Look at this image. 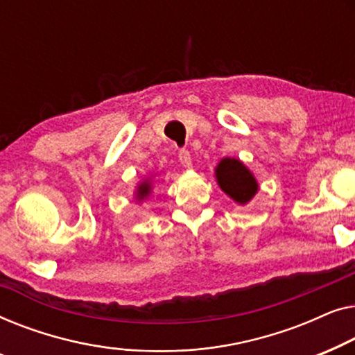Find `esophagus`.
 Listing matches in <instances>:
<instances>
[{
	"label": "esophagus",
	"mask_w": 355,
	"mask_h": 355,
	"mask_svg": "<svg viewBox=\"0 0 355 355\" xmlns=\"http://www.w3.org/2000/svg\"><path fill=\"white\" fill-rule=\"evenodd\" d=\"M178 161L183 167H187V168L191 167V154H189L188 149H184V148L180 149V151H178Z\"/></svg>",
	"instance_id": "34e87169"
}]
</instances>
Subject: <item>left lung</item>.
<instances>
[{"label": "left lung", "mask_w": 355, "mask_h": 355, "mask_svg": "<svg viewBox=\"0 0 355 355\" xmlns=\"http://www.w3.org/2000/svg\"><path fill=\"white\" fill-rule=\"evenodd\" d=\"M216 173L220 188L239 204H246L257 191L256 178L236 159H222Z\"/></svg>", "instance_id": "obj_1"}]
</instances>
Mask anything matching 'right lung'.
<instances>
[{"mask_svg":"<svg viewBox=\"0 0 355 355\" xmlns=\"http://www.w3.org/2000/svg\"><path fill=\"white\" fill-rule=\"evenodd\" d=\"M149 191H151V189H149V184L148 183H143L141 187H139V189H138V198H144L146 196V194H149Z\"/></svg>","mask_w":355,"mask_h":355,"instance_id":"right-lung-1","label":"right lung"}]
</instances>
